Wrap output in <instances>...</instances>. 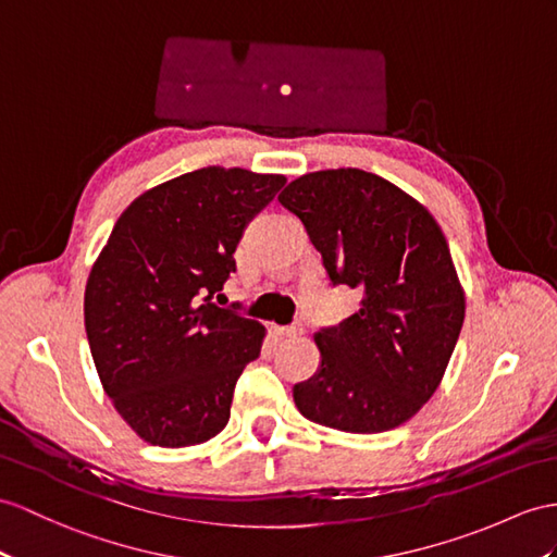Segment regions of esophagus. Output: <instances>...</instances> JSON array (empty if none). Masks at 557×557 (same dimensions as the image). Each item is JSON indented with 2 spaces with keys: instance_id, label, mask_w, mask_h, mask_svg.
Instances as JSON below:
<instances>
[{
  "instance_id": "1",
  "label": "esophagus",
  "mask_w": 557,
  "mask_h": 557,
  "mask_svg": "<svg viewBox=\"0 0 557 557\" xmlns=\"http://www.w3.org/2000/svg\"><path fill=\"white\" fill-rule=\"evenodd\" d=\"M274 331H276V335H281V337H300V335L305 333L302 323H293V325H274Z\"/></svg>"
}]
</instances>
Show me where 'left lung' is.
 <instances>
[{
    "label": "left lung",
    "mask_w": 557,
    "mask_h": 557,
    "mask_svg": "<svg viewBox=\"0 0 557 557\" xmlns=\"http://www.w3.org/2000/svg\"><path fill=\"white\" fill-rule=\"evenodd\" d=\"M333 286L361 309L321 329L319 371L293 387L300 413L343 432H385L416 416L442 383L466 297L449 246L418 200L357 168L309 172L283 188Z\"/></svg>",
    "instance_id": "8db88e82"
}]
</instances>
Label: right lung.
<instances>
[{"mask_svg":"<svg viewBox=\"0 0 557 557\" xmlns=\"http://www.w3.org/2000/svg\"><path fill=\"white\" fill-rule=\"evenodd\" d=\"M283 174L202 168L120 214L85 290V329L106 395L137 435L180 449L220 435L264 325L212 297L236 271L248 222Z\"/></svg>","mask_w":557,"mask_h":557,"instance_id":"add662e5","label":"right lung"}]
</instances>
